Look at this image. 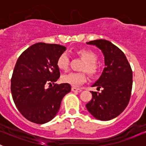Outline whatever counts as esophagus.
<instances>
[{
	"label": "esophagus",
	"instance_id": "esophagus-1",
	"mask_svg": "<svg viewBox=\"0 0 146 146\" xmlns=\"http://www.w3.org/2000/svg\"><path fill=\"white\" fill-rule=\"evenodd\" d=\"M72 91H74V92H80V91H82V90H81L80 88H79L72 87Z\"/></svg>",
	"mask_w": 146,
	"mask_h": 146
}]
</instances>
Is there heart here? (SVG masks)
<instances>
[{
    "label": "heart",
    "mask_w": 146,
    "mask_h": 146,
    "mask_svg": "<svg viewBox=\"0 0 146 146\" xmlns=\"http://www.w3.org/2000/svg\"><path fill=\"white\" fill-rule=\"evenodd\" d=\"M77 54L85 60L82 64V70L86 71L91 75L96 74L98 72V67L96 60L97 55L96 53L88 50H80L77 51ZM56 66L60 70L66 71L69 66V55L66 52H62L56 61ZM87 80V76L84 72H70L64 74L61 77V81L64 83H67L72 86H78L83 84Z\"/></svg>",
    "instance_id": "heart-1"
}]
</instances>
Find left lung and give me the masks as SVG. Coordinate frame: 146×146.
Masks as SVG:
<instances>
[{
    "mask_svg": "<svg viewBox=\"0 0 146 146\" xmlns=\"http://www.w3.org/2000/svg\"><path fill=\"white\" fill-rule=\"evenodd\" d=\"M87 44L102 50L105 67L92 86L102 91H91L92 99L86 106L95 118L109 121L119 115L128 105L132 88V70L124 53L108 40H94Z\"/></svg>",
    "mask_w": 146,
    "mask_h": 146,
    "instance_id": "left-lung-1",
    "label": "left lung"
}]
</instances>
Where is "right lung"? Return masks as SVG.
I'll use <instances>...</instances> for the list:
<instances>
[{
	"label": "right lung",
	"mask_w": 146,
	"mask_h": 146,
	"mask_svg": "<svg viewBox=\"0 0 146 146\" xmlns=\"http://www.w3.org/2000/svg\"><path fill=\"white\" fill-rule=\"evenodd\" d=\"M66 49L60 44L38 42L17 60L11 79V95L20 113L33 123L51 121L60 109L62 99L70 92L69 84L55 83L60 75L56 61ZM47 84L50 85L48 89Z\"/></svg>",
	"instance_id": "right-lung-1"
}]
</instances>
